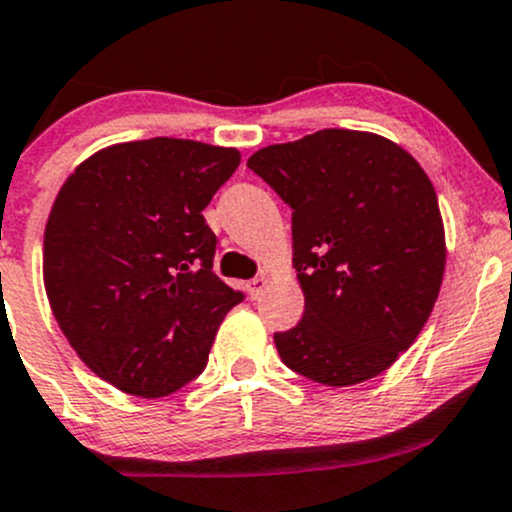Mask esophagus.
<instances>
[{
    "mask_svg": "<svg viewBox=\"0 0 512 512\" xmlns=\"http://www.w3.org/2000/svg\"><path fill=\"white\" fill-rule=\"evenodd\" d=\"M266 283H268V278L263 276V273H261V276L251 278V280H249V295H251V298H254V300L261 298L263 290H266Z\"/></svg>",
    "mask_w": 512,
    "mask_h": 512,
    "instance_id": "esophagus-1",
    "label": "esophagus"
}]
</instances>
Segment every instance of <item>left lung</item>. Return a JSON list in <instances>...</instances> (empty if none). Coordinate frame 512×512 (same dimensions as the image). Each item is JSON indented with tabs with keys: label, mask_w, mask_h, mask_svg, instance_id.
I'll list each match as a JSON object with an SVG mask.
<instances>
[{
	"label": "left lung",
	"mask_w": 512,
	"mask_h": 512,
	"mask_svg": "<svg viewBox=\"0 0 512 512\" xmlns=\"http://www.w3.org/2000/svg\"><path fill=\"white\" fill-rule=\"evenodd\" d=\"M293 210L302 320L283 364L322 386L378 376L425 327L444 276V224L420 163L368 131L324 129L246 163Z\"/></svg>",
	"instance_id": "1"
}]
</instances>
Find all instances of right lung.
<instances>
[{
	"mask_svg": "<svg viewBox=\"0 0 512 512\" xmlns=\"http://www.w3.org/2000/svg\"><path fill=\"white\" fill-rule=\"evenodd\" d=\"M241 156L188 139L97 151L65 180L43 236L56 320L102 381L163 398L200 376L224 315L244 300L212 271L202 210Z\"/></svg>",
	"mask_w": 512,
	"mask_h": 512,
	"instance_id": "right-lung-1",
	"label": "right lung"
}]
</instances>
